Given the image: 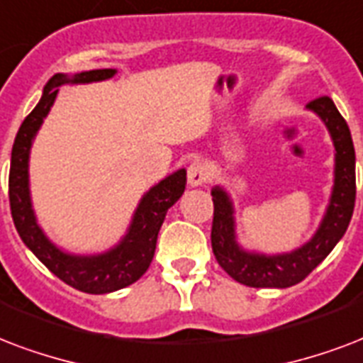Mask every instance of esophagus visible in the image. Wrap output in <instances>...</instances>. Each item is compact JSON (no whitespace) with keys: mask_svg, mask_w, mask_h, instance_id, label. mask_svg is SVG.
Returning a JSON list of instances; mask_svg holds the SVG:
<instances>
[{"mask_svg":"<svg viewBox=\"0 0 363 363\" xmlns=\"http://www.w3.org/2000/svg\"><path fill=\"white\" fill-rule=\"evenodd\" d=\"M210 179V167L204 161H195L187 168V182L191 187H199L204 185Z\"/></svg>","mask_w":363,"mask_h":363,"instance_id":"1","label":"esophagus"}]
</instances>
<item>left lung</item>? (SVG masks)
I'll use <instances>...</instances> for the list:
<instances>
[{"instance_id":"left-lung-1","label":"left lung","mask_w":363,"mask_h":363,"mask_svg":"<svg viewBox=\"0 0 363 363\" xmlns=\"http://www.w3.org/2000/svg\"><path fill=\"white\" fill-rule=\"evenodd\" d=\"M307 108L324 121L335 145V184L330 206L318 231L307 244L280 255L244 252L235 237L231 199L221 187L212 189L213 255L229 277L250 288H289L305 280L335 248L352 218L356 201V155L347 121L342 119L330 96L314 98Z\"/></svg>"}]
</instances>
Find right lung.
<instances>
[{
    "label": "right lung",
    "mask_w": 363,
    "mask_h": 363,
    "mask_svg": "<svg viewBox=\"0 0 363 363\" xmlns=\"http://www.w3.org/2000/svg\"><path fill=\"white\" fill-rule=\"evenodd\" d=\"M115 69H91L81 72L74 77L56 74L45 85L43 96L32 109L16 132L13 153H11L9 170V202L11 216L21 235L22 242L32 250L35 257L60 278L67 286L85 291V294H109L126 288L147 271L155 255L157 237L161 231L162 221L168 208L176 204L184 195L187 174L178 170L162 182L151 187L138 204L132 223L125 238L115 248L98 255H72L62 252L45 237L41 227L35 221L28 187V159L33 136L55 104L58 89L66 83H92L113 77Z\"/></svg>",
    "instance_id": "1"
}]
</instances>
